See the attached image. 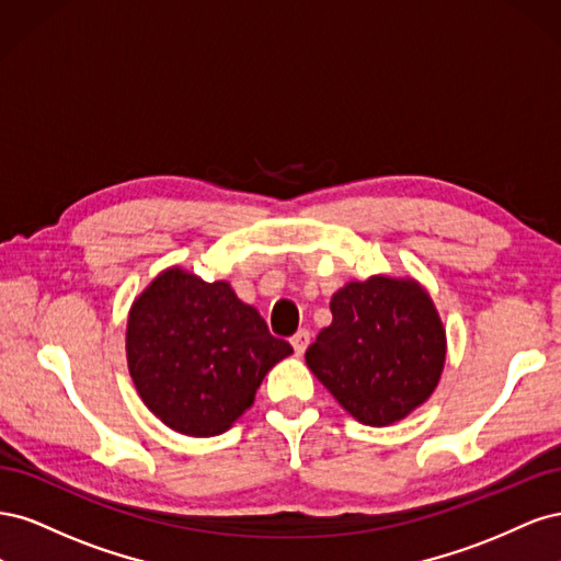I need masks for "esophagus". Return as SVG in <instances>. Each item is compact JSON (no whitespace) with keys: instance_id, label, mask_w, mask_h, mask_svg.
<instances>
[{"instance_id":"esophagus-1","label":"esophagus","mask_w":561,"mask_h":561,"mask_svg":"<svg viewBox=\"0 0 561 561\" xmlns=\"http://www.w3.org/2000/svg\"><path fill=\"white\" fill-rule=\"evenodd\" d=\"M309 342H311V334H309V330H299V332H295V334H293V339H290V344H293V348H295V353H297V355H301L304 351H307Z\"/></svg>"}]
</instances>
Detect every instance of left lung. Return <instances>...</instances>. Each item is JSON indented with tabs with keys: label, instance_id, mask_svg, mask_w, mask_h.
I'll use <instances>...</instances> for the list:
<instances>
[{
	"label": "left lung",
	"instance_id": "8db88e82",
	"mask_svg": "<svg viewBox=\"0 0 561 561\" xmlns=\"http://www.w3.org/2000/svg\"><path fill=\"white\" fill-rule=\"evenodd\" d=\"M332 325L307 365L344 410L367 426H390L435 390L447 336L431 295L412 278L346 283L330 301Z\"/></svg>",
	"mask_w": 561,
	"mask_h": 561
}]
</instances>
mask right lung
Segmentation results:
<instances>
[{
  "mask_svg": "<svg viewBox=\"0 0 561 561\" xmlns=\"http://www.w3.org/2000/svg\"><path fill=\"white\" fill-rule=\"evenodd\" d=\"M293 353L225 280L165 268L133 301L126 330L135 388L168 428L213 437L233 426L266 377Z\"/></svg>",
  "mask_w": 561,
  "mask_h": 561,
  "instance_id": "1",
  "label": "right lung"
}]
</instances>
